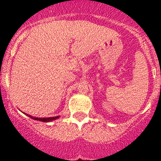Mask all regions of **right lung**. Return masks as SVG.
I'll list each match as a JSON object with an SVG mask.
<instances>
[{"label":"right lung","mask_w":161,"mask_h":161,"mask_svg":"<svg viewBox=\"0 0 161 161\" xmlns=\"http://www.w3.org/2000/svg\"><path fill=\"white\" fill-rule=\"evenodd\" d=\"M28 115V114H27ZM29 117H30L31 118H32V119L34 120H37V121H53V120H55L57 119V118H58L59 117H52V118H35V117H32L31 116V115H28Z\"/></svg>","instance_id":"add662e5"}]
</instances>
